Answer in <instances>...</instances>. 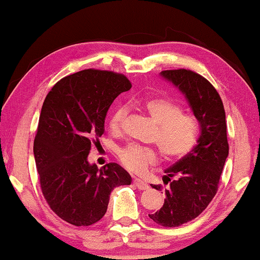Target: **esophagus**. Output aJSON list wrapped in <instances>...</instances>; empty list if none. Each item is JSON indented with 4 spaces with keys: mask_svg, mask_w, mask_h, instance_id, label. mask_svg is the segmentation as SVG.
Masks as SVG:
<instances>
[{
    "mask_svg": "<svg viewBox=\"0 0 260 260\" xmlns=\"http://www.w3.org/2000/svg\"><path fill=\"white\" fill-rule=\"evenodd\" d=\"M134 183L138 187L139 189H142V190L149 189V186H147L146 183L144 182L143 180H141V179H139V178H134Z\"/></svg>",
    "mask_w": 260,
    "mask_h": 260,
    "instance_id": "1",
    "label": "esophagus"
}]
</instances>
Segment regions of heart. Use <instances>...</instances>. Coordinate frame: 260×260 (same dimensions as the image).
<instances>
[{"mask_svg": "<svg viewBox=\"0 0 260 260\" xmlns=\"http://www.w3.org/2000/svg\"><path fill=\"white\" fill-rule=\"evenodd\" d=\"M141 108L157 124L152 141L166 159H179L188 154L199 139V122L193 115L183 113L177 102L165 98H149L141 103ZM126 108L116 106L109 118L111 131L121 130L126 116ZM118 160L134 172H142L157 161V153L150 147L127 145L119 149Z\"/></svg>", "mask_w": 260, "mask_h": 260, "instance_id": "heart-1", "label": "heart"}]
</instances>
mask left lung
I'll use <instances>...</instances> for the list:
<instances>
[{"mask_svg":"<svg viewBox=\"0 0 260 260\" xmlns=\"http://www.w3.org/2000/svg\"><path fill=\"white\" fill-rule=\"evenodd\" d=\"M161 75L185 94L201 126L198 144L188 154L165 171V202L149 214L159 225L180 226L197 218L217 193L229 144L226 138L225 110L221 96L211 83L190 70H167ZM160 190V185H152Z\"/></svg>","mask_w":260,"mask_h":260,"instance_id":"8db88e82","label":"left lung"}]
</instances>
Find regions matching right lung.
Returning <instances> with one entry per match:
<instances>
[{
  "mask_svg": "<svg viewBox=\"0 0 260 260\" xmlns=\"http://www.w3.org/2000/svg\"><path fill=\"white\" fill-rule=\"evenodd\" d=\"M130 88L125 75L89 69L59 80L44 100L34 142L36 166L47 205L67 223H96L114 188L131 183L118 164L99 170L87 160L111 103Z\"/></svg>",
  "mask_w": 260,
  "mask_h": 260,
  "instance_id": "add662e5",
  "label": "right lung"
}]
</instances>
